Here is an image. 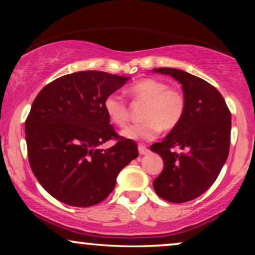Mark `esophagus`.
Returning <instances> with one entry per match:
<instances>
[{
	"label": "esophagus",
	"instance_id": "1",
	"mask_svg": "<svg viewBox=\"0 0 255 255\" xmlns=\"http://www.w3.org/2000/svg\"><path fill=\"white\" fill-rule=\"evenodd\" d=\"M138 151H139V154H140V155H145L149 152V149L144 145H138Z\"/></svg>",
	"mask_w": 255,
	"mask_h": 255
}]
</instances>
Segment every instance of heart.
I'll return each mask as SVG.
<instances>
[{
    "mask_svg": "<svg viewBox=\"0 0 255 255\" xmlns=\"http://www.w3.org/2000/svg\"><path fill=\"white\" fill-rule=\"evenodd\" d=\"M128 93L135 104L145 103L141 123L133 124L122 132L131 140L149 141L158 137L163 128L172 131L186 114L187 99L179 87H169L165 80L145 78L133 83ZM104 110L115 125L124 128L131 117L128 101L120 94H110L104 100Z\"/></svg>",
    "mask_w": 255,
    "mask_h": 255,
    "instance_id": "obj_1",
    "label": "heart"
}]
</instances>
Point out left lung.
Here are the masks:
<instances>
[{
    "mask_svg": "<svg viewBox=\"0 0 255 255\" xmlns=\"http://www.w3.org/2000/svg\"><path fill=\"white\" fill-rule=\"evenodd\" d=\"M153 71L177 80L187 99L181 123L151 145L163 160L153 187L165 201L184 203L205 193L221 173L230 151L231 113L222 94L205 80L175 68ZM177 148L184 152H176Z\"/></svg>",
    "mask_w": 255,
    "mask_h": 255,
    "instance_id": "obj_1",
    "label": "left lung"
}]
</instances>
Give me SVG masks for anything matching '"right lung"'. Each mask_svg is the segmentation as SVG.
Segmentation results:
<instances>
[{"label": "right lung", "instance_id": "obj_1", "mask_svg": "<svg viewBox=\"0 0 255 255\" xmlns=\"http://www.w3.org/2000/svg\"><path fill=\"white\" fill-rule=\"evenodd\" d=\"M128 78L99 71L75 72L55 79L34 99L25 121L27 158L45 190L72 207L106 200L116 177L138 156L133 140L110 124L104 100ZM115 140L110 149L99 145Z\"/></svg>", "mask_w": 255, "mask_h": 255}]
</instances>
